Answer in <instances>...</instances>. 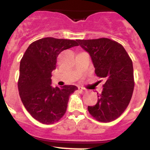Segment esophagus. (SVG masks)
<instances>
[{
	"instance_id": "1",
	"label": "esophagus",
	"mask_w": 150,
	"mask_h": 150,
	"mask_svg": "<svg viewBox=\"0 0 150 150\" xmlns=\"http://www.w3.org/2000/svg\"><path fill=\"white\" fill-rule=\"evenodd\" d=\"M78 89H79V92H80V93H82V94H83V93H84L85 91H85V89H84V88H82V87H80V86H79V87H78Z\"/></svg>"
}]
</instances>
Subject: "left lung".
<instances>
[{
	"label": "left lung",
	"mask_w": 150,
	"mask_h": 150,
	"mask_svg": "<svg viewBox=\"0 0 150 150\" xmlns=\"http://www.w3.org/2000/svg\"><path fill=\"white\" fill-rule=\"evenodd\" d=\"M89 53L103 91L88 110L97 121L109 122L122 114L132 99L134 86L132 61L120 43L108 38L77 40Z\"/></svg>",
	"instance_id": "left-lung-1"
}]
</instances>
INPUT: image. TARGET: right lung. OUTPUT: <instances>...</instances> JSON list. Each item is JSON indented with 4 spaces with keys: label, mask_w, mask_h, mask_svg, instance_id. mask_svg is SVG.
<instances>
[{
    "label": "right lung",
    "mask_w": 150,
    "mask_h": 150,
    "mask_svg": "<svg viewBox=\"0 0 150 150\" xmlns=\"http://www.w3.org/2000/svg\"><path fill=\"white\" fill-rule=\"evenodd\" d=\"M77 40L45 38L30 43L21 59L18 88L22 104L34 119L43 124L56 122L65 114L75 86H52V72L64 50L78 46Z\"/></svg>",
    "instance_id": "1"
}]
</instances>
